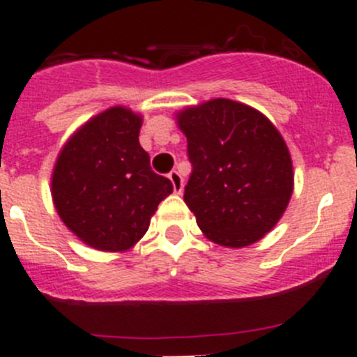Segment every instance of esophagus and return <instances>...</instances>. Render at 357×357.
Here are the masks:
<instances>
[{
	"mask_svg": "<svg viewBox=\"0 0 357 357\" xmlns=\"http://www.w3.org/2000/svg\"><path fill=\"white\" fill-rule=\"evenodd\" d=\"M168 178L173 184V191H175L176 195H181L182 189H184V178L181 176V173L176 172V169H173V172L168 173Z\"/></svg>",
	"mask_w": 357,
	"mask_h": 357,
	"instance_id": "obj_1",
	"label": "esophagus"
}]
</instances>
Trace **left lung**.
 Wrapping results in <instances>:
<instances>
[{
  "mask_svg": "<svg viewBox=\"0 0 357 357\" xmlns=\"http://www.w3.org/2000/svg\"><path fill=\"white\" fill-rule=\"evenodd\" d=\"M193 166L184 202L211 241L248 247L275 227L293 193L282 135L259 110L216 98L176 114Z\"/></svg>",
  "mask_w": 357,
  "mask_h": 357,
  "instance_id": "obj_1",
  "label": "left lung"
}]
</instances>
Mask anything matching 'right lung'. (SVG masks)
I'll list each match as a JSON object with an SVG mask.
<instances>
[{
	"mask_svg": "<svg viewBox=\"0 0 357 357\" xmlns=\"http://www.w3.org/2000/svg\"><path fill=\"white\" fill-rule=\"evenodd\" d=\"M141 116L112 107L87 121L62 148L52 178L53 204L89 247L121 252L144 236L173 191L139 144Z\"/></svg>",
	"mask_w": 357,
	"mask_h": 357,
	"instance_id": "obj_1",
	"label": "right lung"
}]
</instances>
